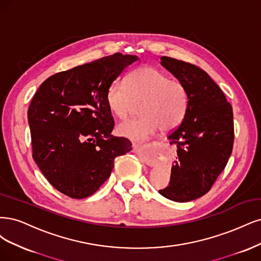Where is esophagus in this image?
<instances>
[{"label": "esophagus", "instance_id": "34e87169", "mask_svg": "<svg viewBox=\"0 0 261 261\" xmlns=\"http://www.w3.org/2000/svg\"><path fill=\"white\" fill-rule=\"evenodd\" d=\"M132 149H133V152L140 153V152H142L143 149H144V146H141V145L137 144V143H133V144H132Z\"/></svg>", "mask_w": 261, "mask_h": 261}]
</instances>
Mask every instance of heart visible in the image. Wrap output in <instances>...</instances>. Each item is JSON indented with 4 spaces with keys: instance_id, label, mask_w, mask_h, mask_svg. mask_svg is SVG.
<instances>
[{
    "instance_id": "obj_1",
    "label": "heart",
    "mask_w": 261,
    "mask_h": 261,
    "mask_svg": "<svg viewBox=\"0 0 261 261\" xmlns=\"http://www.w3.org/2000/svg\"><path fill=\"white\" fill-rule=\"evenodd\" d=\"M106 103L112 113L127 118L140 104L137 119L118 125L120 136L132 141H145L161 128L170 131L182 122L189 107V91L183 82L152 66L134 69L124 82L116 80L108 87Z\"/></svg>"
}]
</instances>
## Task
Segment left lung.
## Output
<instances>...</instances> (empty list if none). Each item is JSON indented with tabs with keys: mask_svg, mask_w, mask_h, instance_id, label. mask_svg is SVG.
Wrapping results in <instances>:
<instances>
[{
	"mask_svg": "<svg viewBox=\"0 0 261 261\" xmlns=\"http://www.w3.org/2000/svg\"><path fill=\"white\" fill-rule=\"evenodd\" d=\"M162 65L189 91V107L182 122L168 139L176 146L169 186L164 197L184 203L212 189L225 168L234 141L233 111L225 95L199 67L163 56Z\"/></svg>",
	"mask_w": 261,
	"mask_h": 261,
	"instance_id": "left-lung-1",
	"label": "left lung"
}]
</instances>
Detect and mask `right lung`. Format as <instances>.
I'll use <instances>...</instances> for the list:
<instances>
[{
	"instance_id": "add662e5",
	"label": "right lung",
	"mask_w": 261,
	"mask_h": 261,
	"mask_svg": "<svg viewBox=\"0 0 261 261\" xmlns=\"http://www.w3.org/2000/svg\"><path fill=\"white\" fill-rule=\"evenodd\" d=\"M136 55L116 53L57 72L33 95L28 108L32 157L46 180L71 198H86L109 178L117 156L131 142L112 136L108 87Z\"/></svg>"
}]
</instances>
